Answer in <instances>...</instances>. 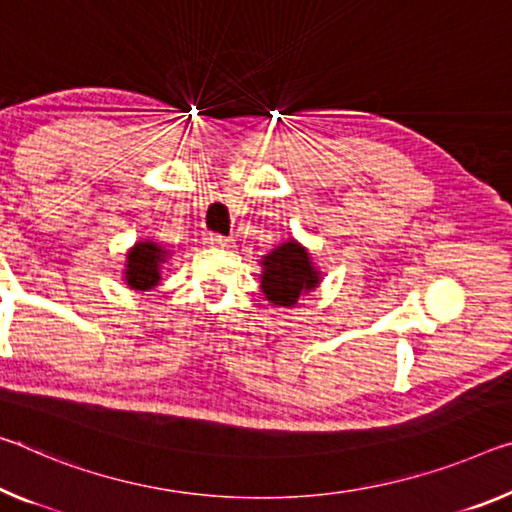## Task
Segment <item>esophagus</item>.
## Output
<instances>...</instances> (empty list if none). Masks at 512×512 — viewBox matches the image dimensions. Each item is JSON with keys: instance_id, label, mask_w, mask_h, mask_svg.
Returning <instances> with one entry per match:
<instances>
[{"instance_id": "1", "label": "esophagus", "mask_w": 512, "mask_h": 512, "mask_svg": "<svg viewBox=\"0 0 512 512\" xmlns=\"http://www.w3.org/2000/svg\"><path fill=\"white\" fill-rule=\"evenodd\" d=\"M207 243L212 248H227V246H230V239L223 237V234L212 232V234H207Z\"/></svg>"}]
</instances>
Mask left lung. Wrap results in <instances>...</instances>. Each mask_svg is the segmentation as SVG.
Segmentation results:
<instances>
[{"instance_id": "1", "label": "left lung", "mask_w": 512, "mask_h": 512, "mask_svg": "<svg viewBox=\"0 0 512 512\" xmlns=\"http://www.w3.org/2000/svg\"><path fill=\"white\" fill-rule=\"evenodd\" d=\"M262 264V291L275 305H296L303 291H310L319 285V273L314 271L310 255L294 241L275 248L271 255L264 257Z\"/></svg>"}]
</instances>
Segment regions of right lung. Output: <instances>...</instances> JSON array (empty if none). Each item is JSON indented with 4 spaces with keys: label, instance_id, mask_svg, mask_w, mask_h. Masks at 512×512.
<instances>
[{
    "label": "right lung",
    "instance_id": "obj_1",
    "mask_svg": "<svg viewBox=\"0 0 512 512\" xmlns=\"http://www.w3.org/2000/svg\"><path fill=\"white\" fill-rule=\"evenodd\" d=\"M166 250H161L157 243H136L132 253L127 255V285L134 289H150L159 282V264L164 262Z\"/></svg>",
    "mask_w": 512,
    "mask_h": 512
}]
</instances>
